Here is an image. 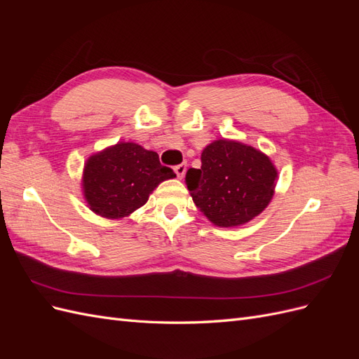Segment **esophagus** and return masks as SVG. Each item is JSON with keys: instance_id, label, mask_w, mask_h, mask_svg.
Listing matches in <instances>:
<instances>
[{"instance_id": "1", "label": "esophagus", "mask_w": 359, "mask_h": 359, "mask_svg": "<svg viewBox=\"0 0 359 359\" xmlns=\"http://www.w3.org/2000/svg\"><path fill=\"white\" fill-rule=\"evenodd\" d=\"M173 170H175L178 178H182L184 173H186V170H187V165L186 163H181V165H177L175 168H173Z\"/></svg>"}]
</instances>
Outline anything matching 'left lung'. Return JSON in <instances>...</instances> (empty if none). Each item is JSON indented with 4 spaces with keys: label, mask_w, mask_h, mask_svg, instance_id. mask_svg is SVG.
Listing matches in <instances>:
<instances>
[{
    "label": "left lung",
    "mask_w": 359,
    "mask_h": 359,
    "mask_svg": "<svg viewBox=\"0 0 359 359\" xmlns=\"http://www.w3.org/2000/svg\"><path fill=\"white\" fill-rule=\"evenodd\" d=\"M201 160V169L187 170L186 184L194 203L214 224H244L273 199L277 170L260 151L222 139L206 147Z\"/></svg>",
    "instance_id": "1"
}]
</instances>
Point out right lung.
I'll list each match as a JSON object with an SVG mask.
<instances>
[{
  "mask_svg": "<svg viewBox=\"0 0 359 359\" xmlns=\"http://www.w3.org/2000/svg\"><path fill=\"white\" fill-rule=\"evenodd\" d=\"M173 177L154 151L132 142L116 144L86 161L85 199L95 214L121 219L142 206L161 181Z\"/></svg>",
  "mask_w": 359,
  "mask_h": 359,
  "instance_id": "obj_1",
  "label": "right lung"
}]
</instances>
